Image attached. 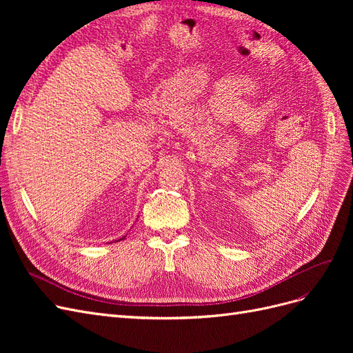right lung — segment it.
Wrapping results in <instances>:
<instances>
[{
	"label": "right lung",
	"instance_id": "right-lung-1",
	"mask_svg": "<svg viewBox=\"0 0 353 353\" xmlns=\"http://www.w3.org/2000/svg\"><path fill=\"white\" fill-rule=\"evenodd\" d=\"M123 239H125V236H123V237H122V239H119V240H123Z\"/></svg>",
	"mask_w": 353,
	"mask_h": 353
}]
</instances>
